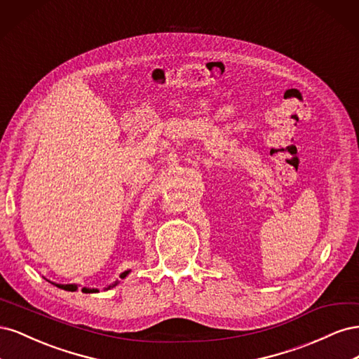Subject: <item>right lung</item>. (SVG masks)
I'll return each mask as SVG.
<instances>
[{
    "label": "right lung",
    "instance_id": "add662e5",
    "mask_svg": "<svg viewBox=\"0 0 359 359\" xmlns=\"http://www.w3.org/2000/svg\"><path fill=\"white\" fill-rule=\"evenodd\" d=\"M128 273H130V269L128 271H124V273L119 276L121 278H124V277H127L128 276ZM52 285H55L57 287H60V289H64V290H69V292H74V290H78V285H57V283H52ZM118 285V281H115L114 285H111V286H107L106 287V290L107 289H111V287H114V286H116ZM82 292L83 293H93V292H99L97 289H90V287H82Z\"/></svg>",
    "mask_w": 359,
    "mask_h": 359
}]
</instances>
